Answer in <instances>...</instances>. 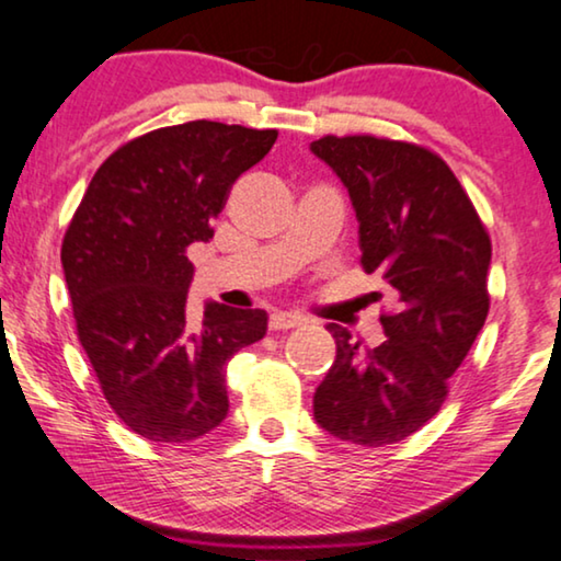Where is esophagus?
I'll return each mask as SVG.
<instances>
[{
	"label": "esophagus",
	"mask_w": 561,
	"mask_h": 561,
	"mask_svg": "<svg viewBox=\"0 0 561 561\" xmlns=\"http://www.w3.org/2000/svg\"><path fill=\"white\" fill-rule=\"evenodd\" d=\"M305 322L307 320L297 312H274L270 320V328L272 330H291V328H302Z\"/></svg>",
	"instance_id": "34e87169"
}]
</instances>
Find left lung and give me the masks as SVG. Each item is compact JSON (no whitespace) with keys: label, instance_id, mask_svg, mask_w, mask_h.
Masks as SVG:
<instances>
[{"label":"left lung","instance_id":"left-lung-1","mask_svg":"<svg viewBox=\"0 0 561 561\" xmlns=\"http://www.w3.org/2000/svg\"><path fill=\"white\" fill-rule=\"evenodd\" d=\"M310 149L348 187L363 270L381 272L397 302L381 314L378 348L360 351L330 322L337 353L314 391V420L348 445H393L439 412L449 376L485 325L491 239L430 149L370 134H328Z\"/></svg>","mask_w":561,"mask_h":561}]
</instances>
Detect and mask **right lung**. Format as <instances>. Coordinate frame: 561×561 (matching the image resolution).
Returning a JSON list of instances; mask_svg holds the SVG:
<instances>
[{"label":"right lung","instance_id":"obj_1","mask_svg":"<svg viewBox=\"0 0 561 561\" xmlns=\"http://www.w3.org/2000/svg\"><path fill=\"white\" fill-rule=\"evenodd\" d=\"M277 129L187 122L126 141L89 183L66 239L78 341L116 416L145 439L185 445L228 414L224 366L266 335L264 310L205 305L187 318V247L213 239L231 185Z\"/></svg>","mask_w":561,"mask_h":561}]
</instances>
